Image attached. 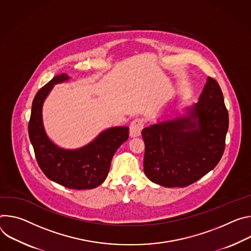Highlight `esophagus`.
<instances>
[{"label":"esophagus","mask_w":251,"mask_h":251,"mask_svg":"<svg viewBox=\"0 0 251 251\" xmlns=\"http://www.w3.org/2000/svg\"><path fill=\"white\" fill-rule=\"evenodd\" d=\"M144 126H145V123H144L143 119H135V120H133L130 123V125H129L130 136L134 137V136L141 135V132H142V129L144 128Z\"/></svg>","instance_id":"esophagus-1"}]
</instances>
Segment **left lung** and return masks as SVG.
Returning <instances> with one entry per match:
<instances>
[{
	"mask_svg": "<svg viewBox=\"0 0 251 251\" xmlns=\"http://www.w3.org/2000/svg\"><path fill=\"white\" fill-rule=\"evenodd\" d=\"M228 111L218 82L208 77L190 118L145 127L144 171L154 183L184 187L213 170L226 148Z\"/></svg>",
	"mask_w": 251,
	"mask_h": 251,
	"instance_id": "left-lung-1",
	"label": "left lung"
}]
</instances>
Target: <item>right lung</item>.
I'll list each match as a JSON object with an SVG mask.
<instances>
[{
	"mask_svg": "<svg viewBox=\"0 0 251 251\" xmlns=\"http://www.w3.org/2000/svg\"><path fill=\"white\" fill-rule=\"evenodd\" d=\"M68 75L53 76L39 90L32 106L29 136L38 164L48 178L72 189H91L106 178L115 152L129 135L127 126L108 128L87 147L65 151L55 147L46 135L42 122L44 100L58 82L67 80Z\"/></svg>",
	"mask_w": 251,
	"mask_h": 251,
	"instance_id": "right-lung-1",
	"label": "right lung"
}]
</instances>
